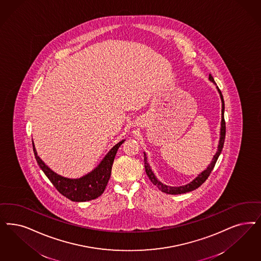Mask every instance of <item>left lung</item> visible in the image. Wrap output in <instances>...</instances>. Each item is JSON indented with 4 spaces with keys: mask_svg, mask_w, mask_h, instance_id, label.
I'll return each mask as SVG.
<instances>
[{
    "mask_svg": "<svg viewBox=\"0 0 261 261\" xmlns=\"http://www.w3.org/2000/svg\"><path fill=\"white\" fill-rule=\"evenodd\" d=\"M209 80L211 82H213L215 85V81L213 79V77L211 76V74H209ZM218 91L220 93V96H221V100H222V121H221V133H220V141H219V144H218V150L216 152L213 159L211 163L209 164V166L207 167L205 171H202L201 173H199L198 176L193 180L192 182H190L188 184L184 185V186H179V187H171V186H168V185H165L163 184L161 181L156 178L155 174L153 173L152 170L150 169V166L148 165L147 163V158H146V154H144V169H145V172L148 176V178L150 179V181L152 182L153 184L164 193L166 194H170V195H180V194H185V193H188L191 191H194V190L198 189V187L204 183V181L208 178V176L210 175L211 171H213L214 167H215L216 162L220 156V154L222 152V149L224 147V143H225V117H224V113H225V102H224V98H223V94L221 92V90H219V88L217 87Z\"/></svg>",
    "mask_w": 261,
    "mask_h": 261,
    "instance_id": "left-lung-1",
    "label": "left lung"
}]
</instances>
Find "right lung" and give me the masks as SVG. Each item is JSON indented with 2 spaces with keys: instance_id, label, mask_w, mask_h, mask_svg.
<instances>
[{
  "instance_id": "1",
  "label": "right lung",
  "mask_w": 261,
  "mask_h": 261,
  "mask_svg": "<svg viewBox=\"0 0 261 261\" xmlns=\"http://www.w3.org/2000/svg\"><path fill=\"white\" fill-rule=\"evenodd\" d=\"M124 141L125 140H122L118 144H116L93 171L77 179L66 178L54 172L37 156L34 143L33 148L36 156V162L40 167V169L45 173L46 176L52 182L55 188L65 198L70 199L72 201L81 202L98 198L103 194L111 176L112 166L116 157L117 149Z\"/></svg>"
}]
</instances>
